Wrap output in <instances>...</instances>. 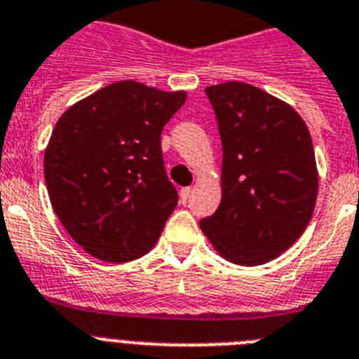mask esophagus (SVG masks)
<instances>
[{
	"mask_svg": "<svg viewBox=\"0 0 359 359\" xmlns=\"http://www.w3.org/2000/svg\"><path fill=\"white\" fill-rule=\"evenodd\" d=\"M193 195V188H182L180 189V201H182V204H186V202L189 201V197Z\"/></svg>",
	"mask_w": 359,
	"mask_h": 359,
	"instance_id": "34e87169",
	"label": "esophagus"
}]
</instances>
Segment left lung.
Here are the masks:
<instances>
[{
  "label": "left lung",
  "mask_w": 359,
  "mask_h": 359,
  "mask_svg": "<svg viewBox=\"0 0 359 359\" xmlns=\"http://www.w3.org/2000/svg\"><path fill=\"white\" fill-rule=\"evenodd\" d=\"M222 141V201L201 229L218 255L260 266L287 251L318 195L313 141L287 102L248 83L208 86Z\"/></svg>",
  "instance_id": "left-lung-1"
}]
</instances>
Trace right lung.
Returning a JSON list of instances; mask_svg holds the SVG:
<instances>
[{
  "mask_svg": "<svg viewBox=\"0 0 359 359\" xmlns=\"http://www.w3.org/2000/svg\"><path fill=\"white\" fill-rule=\"evenodd\" d=\"M186 92L117 81L70 106L45 149L59 222L92 257L111 264L154 248L179 195L162 158V128Z\"/></svg>",
  "mask_w": 359,
  "mask_h": 359,
  "instance_id": "obj_1",
  "label": "right lung"
}]
</instances>
